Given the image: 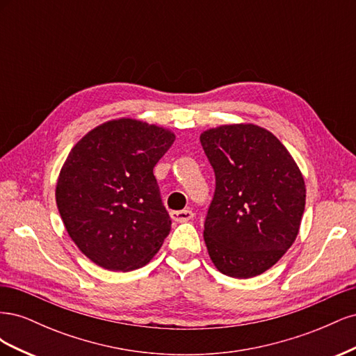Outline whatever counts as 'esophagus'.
I'll use <instances>...</instances> for the list:
<instances>
[{"mask_svg": "<svg viewBox=\"0 0 356 356\" xmlns=\"http://www.w3.org/2000/svg\"><path fill=\"white\" fill-rule=\"evenodd\" d=\"M193 217H195V213H193L190 209H182V211L170 212V218L174 220V221H177V222H187Z\"/></svg>", "mask_w": 356, "mask_h": 356, "instance_id": "1", "label": "esophagus"}]
</instances>
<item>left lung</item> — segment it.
<instances>
[{"instance_id":"8db88e82","label":"left lung","mask_w":356,"mask_h":356,"mask_svg":"<svg viewBox=\"0 0 356 356\" xmlns=\"http://www.w3.org/2000/svg\"><path fill=\"white\" fill-rule=\"evenodd\" d=\"M200 144L215 172L203 238L222 275L248 279L294 243L306 204L301 170L285 145L252 123L212 127Z\"/></svg>"}]
</instances>
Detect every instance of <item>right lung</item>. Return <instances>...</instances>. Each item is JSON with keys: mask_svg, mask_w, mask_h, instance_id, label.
<instances>
[{"mask_svg": "<svg viewBox=\"0 0 356 356\" xmlns=\"http://www.w3.org/2000/svg\"><path fill=\"white\" fill-rule=\"evenodd\" d=\"M175 141L169 129L115 118L72 147L56 182V204L79 250L106 270L149 263L170 232L153 168Z\"/></svg>", "mask_w": 356, "mask_h": 356, "instance_id": "obj_1", "label": "right lung"}]
</instances>
